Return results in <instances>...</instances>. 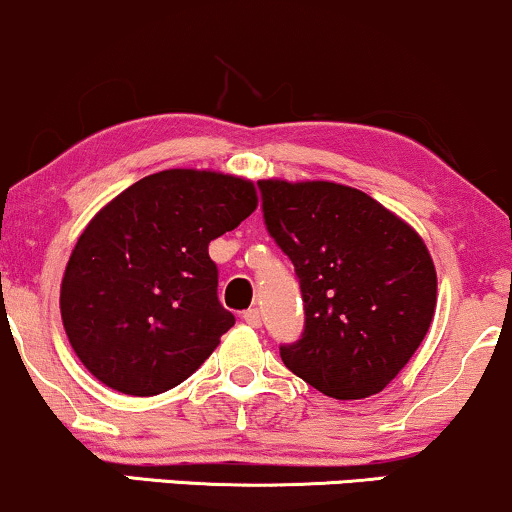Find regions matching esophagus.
<instances>
[{
    "mask_svg": "<svg viewBox=\"0 0 512 512\" xmlns=\"http://www.w3.org/2000/svg\"><path fill=\"white\" fill-rule=\"evenodd\" d=\"M243 320L248 322L250 327H260V325H262V313H260V308H250V310H245V313H243Z\"/></svg>",
    "mask_w": 512,
    "mask_h": 512,
    "instance_id": "obj_1",
    "label": "esophagus"
}]
</instances>
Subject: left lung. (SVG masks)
Instances as JSON below:
<instances>
[{
	"instance_id": "left-lung-1",
	"label": "left lung",
	"mask_w": 512,
	"mask_h": 512,
	"mask_svg": "<svg viewBox=\"0 0 512 512\" xmlns=\"http://www.w3.org/2000/svg\"><path fill=\"white\" fill-rule=\"evenodd\" d=\"M267 233L301 284V339L284 366L334 399L378 395L424 342L436 267L424 240L366 192L337 182L260 180Z\"/></svg>"
}]
</instances>
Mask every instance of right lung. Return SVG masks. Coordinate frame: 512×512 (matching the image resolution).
Instances as JSON below:
<instances>
[{"label":"right lung","mask_w":512,"mask_h":512,"mask_svg":"<svg viewBox=\"0 0 512 512\" xmlns=\"http://www.w3.org/2000/svg\"><path fill=\"white\" fill-rule=\"evenodd\" d=\"M257 207L252 182L173 168L127 187L81 233L60 310L79 361L117 392L161 395L211 356L236 317L209 243Z\"/></svg>","instance_id":"add662e5"}]
</instances>
